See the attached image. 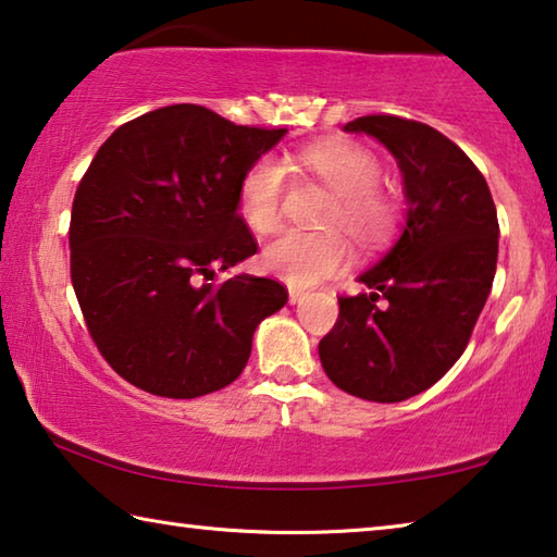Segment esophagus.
<instances>
[{
  "label": "esophagus",
  "instance_id": "esophagus-1",
  "mask_svg": "<svg viewBox=\"0 0 557 557\" xmlns=\"http://www.w3.org/2000/svg\"><path fill=\"white\" fill-rule=\"evenodd\" d=\"M301 299H305V292L289 287V305H299Z\"/></svg>",
  "mask_w": 557,
  "mask_h": 557
}]
</instances>
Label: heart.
<instances>
[{"label": "heart", "instance_id": "obj_1", "mask_svg": "<svg viewBox=\"0 0 557 557\" xmlns=\"http://www.w3.org/2000/svg\"><path fill=\"white\" fill-rule=\"evenodd\" d=\"M295 162L334 194L326 213L329 225H342L361 243H375L388 235L398 206L379 186L381 162L363 145L346 139H324L295 152ZM287 172L275 157H260L248 166L238 188V213L250 231L272 233L282 219ZM348 243L338 231H285L265 248V268L289 285L309 287L346 265Z\"/></svg>", "mask_w": 557, "mask_h": 557}]
</instances>
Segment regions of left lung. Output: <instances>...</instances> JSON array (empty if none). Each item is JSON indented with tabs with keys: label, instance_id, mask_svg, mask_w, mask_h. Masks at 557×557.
Wrapping results in <instances>:
<instances>
[{
	"label": "left lung",
	"instance_id": "left-lung-1",
	"mask_svg": "<svg viewBox=\"0 0 557 557\" xmlns=\"http://www.w3.org/2000/svg\"><path fill=\"white\" fill-rule=\"evenodd\" d=\"M344 132L371 135L395 157L408 211L393 248L358 275L371 292L338 299L319 358L336 388L400 403L465 354L496 275V206L482 172L435 127L366 115Z\"/></svg>",
	"mask_w": 557,
	"mask_h": 557
}]
</instances>
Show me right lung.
<instances>
[{
  "mask_svg": "<svg viewBox=\"0 0 557 557\" xmlns=\"http://www.w3.org/2000/svg\"><path fill=\"white\" fill-rule=\"evenodd\" d=\"M287 129L201 106L125 122L98 149L71 211V282L92 342L127 383L188 400L243 373L252 334L285 307L277 280L225 272L256 256L240 178Z\"/></svg>",
  "mask_w": 557,
  "mask_h": 557,
  "instance_id": "add662e5",
  "label": "right lung"
}]
</instances>
